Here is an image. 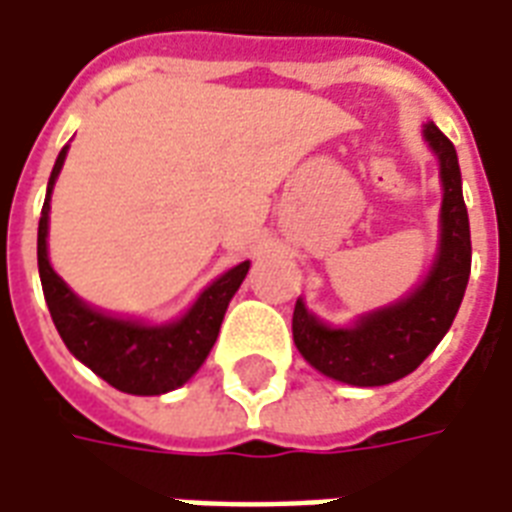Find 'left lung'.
I'll use <instances>...</instances> for the list:
<instances>
[{"instance_id":"obj_1","label":"left lung","mask_w":512,"mask_h":512,"mask_svg":"<svg viewBox=\"0 0 512 512\" xmlns=\"http://www.w3.org/2000/svg\"><path fill=\"white\" fill-rule=\"evenodd\" d=\"M424 138L441 163V244L430 274L396 305L357 318L355 327L321 324L302 299L293 307V343L310 366L332 380L374 388L416 371L452 327L471 274V232L452 141L435 124Z\"/></svg>"}]
</instances>
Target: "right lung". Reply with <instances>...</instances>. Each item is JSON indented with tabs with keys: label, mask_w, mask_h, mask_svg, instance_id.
<instances>
[{
	"label": "right lung",
	"mask_w": 512,
	"mask_h": 512,
	"mask_svg": "<svg viewBox=\"0 0 512 512\" xmlns=\"http://www.w3.org/2000/svg\"><path fill=\"white\" fill-rule=\"evenodd\" d=\"M69 146L60 149L55 169L46 185V202L38 221V274L44 285L46 305L52 313L57 332L69 352L80 363L110 382L113 388L135 396H157V393L174 391L194 377L199 366L210 355L213 343L219 338L221 321L227 305L241 288L249 260L224 271L219 280L210 282L199 293L194 307L180 318L163 327H146L138 321L107 316L94 310L74 296L66 282L49 266L46 255V235H49V199Z\"/></svg>",
	"instance_id": "right-lung-1"
}]
</instances>
